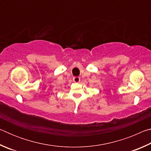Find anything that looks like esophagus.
<instances>
[{
  "label": "esophagus",
  "instance_id": "obj_1",
  "mask_svg": "<svg viewBox=\"0 0 151 151\" xmlns=\"http://www.w3.org/2000/svg\"><path fill=\"white\" fill-rule=\"evenodd\" d=\"M81 80V78L79 77V76H75V77L73 78V81L74 82H75V83H78L79 81Z\"/></svg>",
  "mask_w": 151,
  "mask_h": 151
}]
</instances>
